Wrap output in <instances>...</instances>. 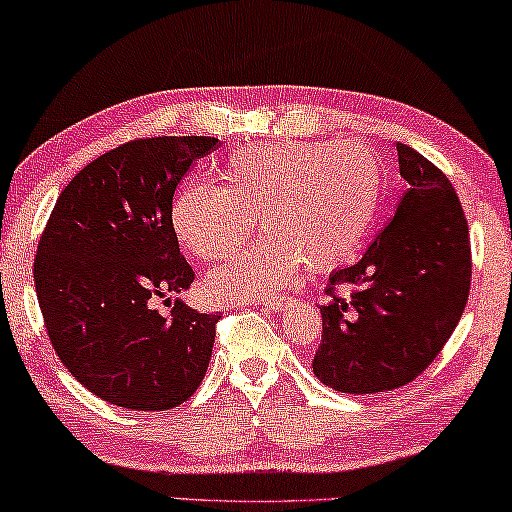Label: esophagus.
Returning <instances> with one entry per match:
<instances>
[{
  "label": "esophagus",
  "instance_id": "obj_1",
  "mask_svg": "<svg viewBox=\"0 0 512 512\" xmlns=\"http://www.w3.org/2000/svg\"><path fill=\"white\" fill-rule=\"evenodd\" d=\"M295 304V297H276V300H267L264 302V307L267 309H274V312H281V309H288Z\"/></svg>",
  "mask_w": 512,
  "mask_h": 512
}]
</instances>
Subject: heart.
<instances>
[{
	"label": "heart",
	"instance_id": "obj_1",
	"mask_svg": "<svg viewBox=\"0 0 512 512\" xmlns=\"http://www.w3.org/2000/svg\"><path fill=\"white\" fill-rule=\"evenodd\" d=\"M224 186H184L172 203L177 241L203 262L241 250L260 217L269 238L208 276L217 300L269 297L302 274L357 255L383 205V167L364 146L271 141L234 153Z\"/></svg>",
	"mask_w": 512,
	"mask_h": 512
}]
</instances>
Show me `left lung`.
<instances>
[{
    "mask_svg": "<svg viewBox=\"0 0 512 512\" xmlns=\"http://www.w3.org/2000/svg\"><path fill=\"white\" fill-rule=\"evenodd\" d=\"M409 189L390 224L354 267L333 271L321 304L312 368L347 394L397 390L428 368L461 319L470 293V236L446 174L397 144ZM346 295L340 296L339 290Z\"/></svg>",
    "mask_w": 512,
    "mask_h": 512,
    "instance_id": "1",
    "label": "left lung"
}]
</instances>
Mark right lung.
I'll list each match as a JSON object with an SVG mask.
<instances>
[{
    "label": "right lung",
    "mask_w": 512,
    "mask_h": 512,
    "mask_svg": "<svg viewBox=\"0 0 512 512\" xmlns=\"http://www.w3.org/2000/svg\"><path fill=\"white\" fill-rule=\"evenodd\" d=\"M215 137L127 141L68 181L35 255L51 347L77 383L134 411L184 404L208 371L219 314L174 300L196 271L172 229L177 184ZM170 300V297H167Z\"/></svg>",
    "instance_id": "1"
}]
</instances>
